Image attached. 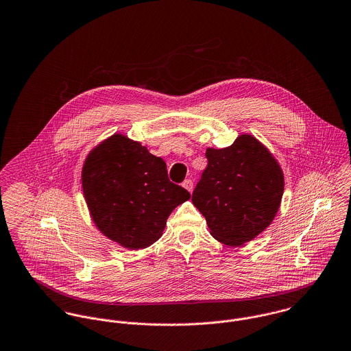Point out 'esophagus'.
Returning a JSON list of instances; mask_svg holds the SVG:
<instances>
[{"label": "esophagus", "mask_w": 351, "mask_h": 351, "mask_svg": "<svg viewBox=\"0 0 351 351\" xmlns=\"http://www.w3.org/2000/svg\"><path fill=\"white\" fill-rule=\"evenodd\" d=\"M182 186L186 189V191L191 193L193 191V181L191 180H185L184 182H182Z\"/></svg>", "instance_id": "1"}]
</instances>
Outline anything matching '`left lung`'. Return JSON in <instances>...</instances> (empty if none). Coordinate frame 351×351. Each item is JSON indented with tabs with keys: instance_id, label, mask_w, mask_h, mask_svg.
I'll return each instance as SVG.
<instances>
[{
	"instance_id": "1",
	"label": "left lung",
	"mask_w": 351,
	"mask_h": 351,
	"mask_svg": "<svg viewBox=\"0 0 351 351\" xmlns=\"http://www.w3.org/2000/svg\"><path fill=\"white\" fill-rule=\"evenodd\" d=\"M205 157L208 166L191 201L210 234L232 247L254 240L280 206L285 177L278 160L248 134L225 149H206Z\"/></svg>"
}]
</instances>
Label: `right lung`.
Returning a JSON list of instances; mask_svg holds the SVG:
<instances>
[{"label":"right lung","mask_w":351,"mask_h":351,"mask_svg":"<svg viewBox=\"0 0 351 351\" xmlns=\"http://www.w3.org/2000/svg\"><path fill=\"white\" fill-rule=\"evenodd\" d=\"M82 185L97 229L128 250L154 244L173 209L191 198L169 180L165 160L122 134L88 154Z\"/></svg>","instance_id":"add662e5"}]
</instances>
